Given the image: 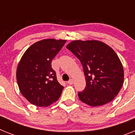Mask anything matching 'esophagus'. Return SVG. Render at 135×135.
Returning <instances> with one entry per match:
<instances>
[{"label":"esophagus","instance_id":"esophagus-1","mask_svg":"<svg viewBox=\"0 0 135 135\" xmlns=\"http://www.w3.org/2000/svg\"><path fill=\"white\" fill-rule=\"evenodd\" d=\"M67 83H68V84H73V80L70 79V80L67 82Z\"/></svg>","mask_w":135,"mask_h":135}]
</instances>
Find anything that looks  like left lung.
<instances>
[{
    "mask_svg": "<svg viewBox=\"0 0 135 135\" xmlns=\"http://www.w3.org/2000/svg\"><path fill=\"white\" fill-rule=\"evenodd\" d=\"M66 48L83 67L86 84L78 93L80 100L97 107L114 99L124 83L123 66L115 51L99 40H74Z\"/></svg>",
    "mask_w": 135,
    "mask_h": 135,
    "instance_id": "8db88e82",
    "label": "left lung"
}]
</instances>
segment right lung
I'll list each match as a JSON object with an SVG mask.
<instances>
[{"label":"right lung","mask_w":135,"mask_h":135,"mask_svg":"<svg viewBox=\"0 0 135 135\" xmlns=\"http://www.w3.org/2000/svg\"><path fill=\"white\" fill-rule=\"evenodd\" d=\"M65 42V40H40L31 45L21 57L17 81L21 93L32 104L47 107L60 97L64 86L57 81L51 61Z\"/></svg>","instance_id":"obj_1"}]
</instances>
